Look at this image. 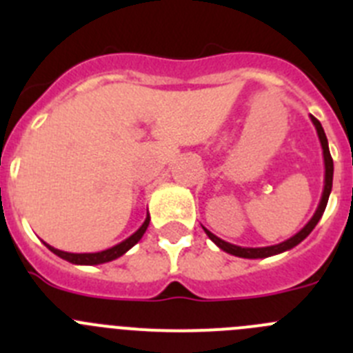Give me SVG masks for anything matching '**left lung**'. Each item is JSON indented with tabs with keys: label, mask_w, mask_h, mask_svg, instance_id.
<instances>
[{
	"label": "left lung",
	"mask_w": 353,
	"mask_h": 353,
	"mask_svg": "<svg viewBox=\"0 0 353 353\" xmlns=\"http://www.w3.org/2000/svg\"><path fill=\"white\" fill-rule=\"evenodd\" d=\"M311 121H313V125H314V129H316V134H318V139H320V145H322L323 164H325V180H323V192H322V198H320V203H318L316 212L313 214V217L307 221V224L302 228L301 232L295 233L293 236H290L288 240H285V242H281V244L267 245V248H240V245L230 244V242H226V240L219 239V236H215L214 233L208 232L207 228H203L205 233L208 235V239H210L212 242L217 245V248L223 249V251H226V252H230V254H233V256L251 258V260H256V258H269V256H274V254H279V252L288 251V249H292V248H295V245L301 244L302 240H304L305 236L313 232V228L316 226L318 221L322 219V215H323V212H325V207H327V201H329L330 191H332V174H334V162H332V157H330L329 143H327V136H325V132H323L322 123H320V121H318L314 117H311Z\"/></svg>",
	"instance_id": "8db88e82"
}]
</instances>
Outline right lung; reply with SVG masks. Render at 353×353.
Returning a JSON list of instances; mask_svg holds the SVG:
<instances>
[{
    "mask_svg": "<svg viewBox=\"0 0 353 353\" xmlns=\"http://www.w3.org/2000/svg\"><path fill=\"white\" fill-rule=\"evenodd\" d=\"M148 224H150V215H146L145 223L141 224V228H139L138 232H134L129 239H125L123 242H120V244L99 252H67V251H60V249L52 248V245L46 244V242H43V244L48 245L49 251L54 252L56 256L63 258V260L70 261V263L74 265H101V263H108V261L117 260V258H120L121 254H125L130 248H134V245L138 244L139 240H141V236L145 235Z\"/></svg>",
    "mask_w": 353,
    "mask_h": 353,
    "instance_id": "obj_1",
    "label": "right lung"
}]
</instances>
